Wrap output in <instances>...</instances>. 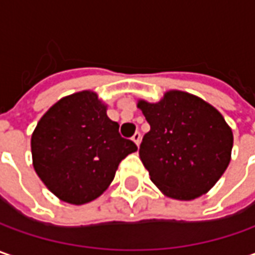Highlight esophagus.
<instances>
[{
    "label": "esophagus",
    "instance_id": "1",
    "mask_svg": "<svg viewBox=\"0 0 255 255\" xmlns=\"http://www.w3.org/2000/svg\"><path fill=\"white\" fill-rule=\"evenodd\" d=\"M140 139H142V136H140V132H134V134L132 136L133 142H134L136 144H137V146H139V143H140Z\"/></svg>",
    "mask_w": 255,
    "mask_h": 255
}]
</instances>
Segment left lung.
<instances>
[{
	"label": "left lung",
	"instance_id": "obj_1",
	"mask_svg": "<svg viewBox=\"0 0 255 255\" xmlns=\"http://www.w3.org/2000/svg\"><path fill=\"white\" fill-rule=\"evenodd\" d=\"M150 125L139 156L163 194L193 200L207 193L231 159L233 132L210 103L181 91H169L157 103L139 101Z\"/></svg>",
	"mask_w": 255,
	"mask_h": 255
}]
</instances>
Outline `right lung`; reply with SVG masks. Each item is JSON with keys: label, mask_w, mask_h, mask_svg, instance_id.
Returning a JSON list of instances; mask_svg holds the SVG:
<instances>
[{"label": "right lung", "mask_w": 255, "mask_h": 255, "mask_svg": "<svg viewBox=\"0 0 255 255\" xmlns=\"http://www.w3.org/2000/svg\"><path fill=\"white\" fill-rule=\"evenodd\" d=\"M136 150L92 91L58 101L31 137L36 174L58 199L76 206L99 197L112 183L119 163Z\"/></svg>", "instance_id": "add662e5"}]
</instances>
